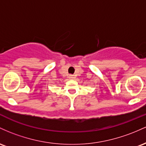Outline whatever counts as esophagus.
<instances>
[{
	"instance_id": "esophagus-1",
	"label": "esophagus",
	"mask_w": 146,
	"mask_h": 146,
	"mask_svg": "<svg viewBox=\"0 0 146 146\" xmlns=\"http://www.w3.org/2000/svg\"><path fill=\"white\" fill-rule=\"evenodd\" d=\"M69 78H70V79H73L74 76L73 75H70V76H69Z\"/></svg>"
}]
</instances>
